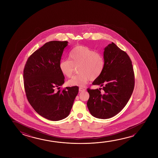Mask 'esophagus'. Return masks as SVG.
Listing matches in <instances>:
<instances>
[{
    "label": "esophagus",
    "instance_id": "esophagus-1",
    "mask_svg": "<svg viewBox=\"0 0 158 158\" xmlns=\"http://www.w3.org/2000/svg\"><path fill=\"white\" fill-rule=\"evenodd\" d=\"M85 89H84V88H79V91L80 92H83V91H85Z\"/></svg>",
    "mask_w": 158,
    "mask_h": 158
}]
</instances>
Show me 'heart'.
Listing matches in <instances>:
<instances>
[{
	"label": "heart",
	"instance_id": "obj_1",
	"mask_svg": "<svg viewBox=\"0 0 158 158\" xmlns=\"http://www.w3.org/2000/svg\"><path fill=\"white\" fill-rule=\"evenodd\" d=\"M69 59L60 62L59 67L63 75L69 78L78 67V74L68 80V84L72 86L83 87L89 80L98 78L105 66L104 57L100 53L95 52L88 47L77 46L69 53Z\"/></svg>",
	"mask_w": 158,
	"mask_h": 158
}]
</instances>
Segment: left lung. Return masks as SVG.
<instances>
[{"mask_svg":"<svg viewBox=\"0 0 158 158\" xmlns=\"http://www.w3.org/2000/svg\"><path fill=\"white\" fill-rule=\"evenodd\" d=\"M104 59V70L93 83L102 88H88L87 106L93 116L107 119L118 114L129 101L135 87V74L128 55L113 42L105 48Z\"/></svg>","mask_w":158,"mask_h":158,"instance_id":"1","label":"left lung"}]
</instances>
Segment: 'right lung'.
I'll use <instances>...</instances> for the list:
<instances>
[{
  "label": "right lung",
  "instance_id": "1",
  "mask_svg": "<svg viewBox=\"0 0 158 158\" xmlns=\"http://www.w3.org/2000/svg\"><path fill=\"white\" fill-rule=\"evenodd\" d=\"M67 41L47 42L29 57L23 69L26 97L37 113L51 121H60L68 116L78 86L66 87L56 91L64 83L59 67Z\"/></svg>",
  "mask_w": 158,
  "mask_h": 158
}]
</instances>
